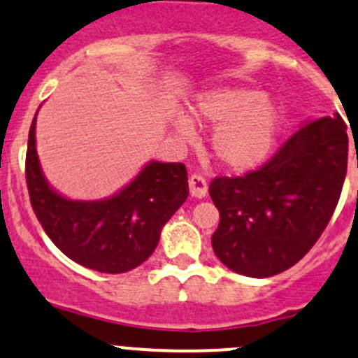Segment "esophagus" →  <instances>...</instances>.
Here are the masks:
<instances>
[{"label":"esophagus","mask_w":358,"mask_h":358,"mask_svg":"<svg viewBox=\"0 0 358 358\" xmlns=\"http://www.w3.org/2000/svg\"><path fill=\"white\" fill-rule=\"evenodd\" d=\"M206 191H208V184H206L203 176L191 174L189 176V193H191V196L203 198L206 194Z\"/></svg>","instance_id":"esophagus-1"}]
</instances>
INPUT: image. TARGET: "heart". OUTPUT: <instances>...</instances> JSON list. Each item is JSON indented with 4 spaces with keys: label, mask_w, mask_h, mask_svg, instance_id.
<instances>
[{
    "label": "heart",
    "mask_w": 358,
    "mask_h": 358,
    "mask_svg": "<svg viewBox=\"0 0 358 358\" xmlns=\"http://www.w3.org/2000/svg\"><path fill=\"white\" fill-rule=\"evenodd\" d=\"M193 117L201 124L215 125L212 150L217 160L233 171H248L272 152L281 127V106L253 87H224L201 94L193 106ZM182 138L193 136L187 117L174 119Z\"/></svg>",
    "instance_id": "obj_1"
}]
</instances>
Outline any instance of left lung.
Instances as JSON below:
<instances>
[{
	"instance_id": "left-lung-1",
	"label": "left lung",
	"mask_w": 358,
	"mask_h": 358,
	"mask_svg": "<svg viewBox=\"0 0 358 358\" xmlns=\"http://www.w3.org/2000/svg\"><path fill=\"white\" fill-rule=\"evenodd\" d=\"M346 164V125L334 113L298 129L255 171L213 179L208 193L220 213L212 236L217 259L250 278L293 267L329 224Z\"/></svg>"
}]
</instances>
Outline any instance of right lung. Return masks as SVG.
I'll use <instances>...</instances> for the list:
<instances>
[{"mask_svg":"<svg viewBox=\"0 0 358 358\" xmlns=\"http://www.w3.org/2000/svg\"><path fill=\"white\" fill-rule=\"evenodd\" d=\"M36 117L25 155L32 210L48 238L70 260L105 274H122L155 252L162 227L189 194L184 164L146 165L127 187L103 201H72L44 180L36 153Z\"/></svg>","mask_w":358,"mask_h":358,"instance_id":"right-lung-1","label":"right lung"}]
</instances>
